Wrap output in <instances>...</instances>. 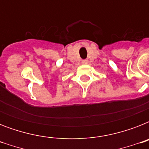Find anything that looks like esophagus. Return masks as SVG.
Here are the masks:
<instances>
[{
  "label": "esophagus",
  "instance_id": "obj_1",
  "mask_svg": "<svg viewBox=\"0 0 149 149\" xmlns=\"http://www.w3.org/2000/svg\"><path fill=\"white\" fill-rule=\"evenodd\" d=\"M82 63H83V64H87V63H88V60H87V59H84V60L82 61Z\"/></svg>",
  "mask_w": 149,
  "mask_h": 149
}]
</instances>
